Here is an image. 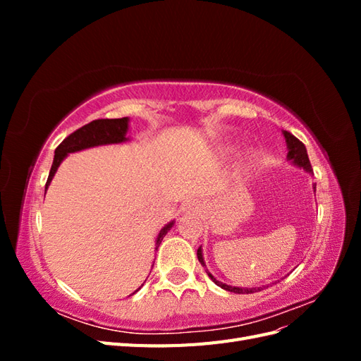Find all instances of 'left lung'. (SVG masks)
I'll return each instance as SVG.
<instances>
[{"label": "left lung", "mask_w": 361, "mask_h": 361, "mask_svg": "<svg viewBox=\"0 0 361 361\" xmlns=\"http://www.w3.org/2000/svg\"><path fill=\"white\" fill-rule=\"evenodd\" d=\"M283 137H285L286 140V147H288V157L286 159L292 164V166L298 167V169H302L304 171H307L310 174H313V170H312V166H310V161H309V155H307V149H305V146L301 143V141L293 137L290 133H288V130H281ZM313 191H316V183H313ZM197 257H199V262L200 264L206 268V264H204V259H203V250H202V245L199 247L197 250ZM206 274L209 276V279L215 283L216 286H220L221 289L224 290H228V292H233V293H255L257 290H262V288H241V286H231L227 285V283H223L220 280H216L209 271H207V268L204 269ZM265 288V286H264Z\"/></svg>", "instance_id": "obj_1"}]
</instances>
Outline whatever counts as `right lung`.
Wrapping results in <instances>:
<instances>
[{"instance_id": "add662e5", "label": "right lung", "mask_w": 361, "mask_h": 361, "mask_svg": "<svg viewBox=\"0 0 361 361\" xmlns=\"http://www.w3.org/2000/svg\"><path fill=\"white\" fill-rule=\"evenodd\" d=\"M128 130H129V117L101 118V120H93V122L87 123L85 126L76 129L75 133L71 134L68 138H64L61 141V145L56 149V155H54L52 167H51L49 176H48L47 185H45V194H47L48 187L51 185V180L54 179V174L57 173V169L60 167V164L69 154H75V152H81V150L97 147V146L126 143V141L130 140L128 137ZM173 224H174V220L167 223L161 228L158 236H157V241H155V250H158L164 236L169 233ZM141 286L135 292H138L141 289Z\"/></svg>"}]
</instances>
